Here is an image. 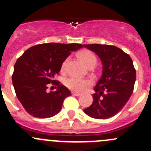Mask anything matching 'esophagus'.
Masks as SVG:
<instances>
[{
	"mask_svg": "<svg viewBox=\"0 0 151 151\" xmlns=\"http://www.w3.org/2000/svg\"><path fill=\"white\" fill-rule=\"evenodd\" d=\"M71 93H72V95L76 96H79L81 95L80 93H77V92H71Z\"/></svg>",
	"mask_w": 151,
	"mask_h": 151,
	"instance_id": "1",
	"label": "esophagus"
}]
</instances>
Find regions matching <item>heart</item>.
Here are the masks:
<instances>
[{
  "mask_svg": "<svg viewBox=\"0 0 151 151\" xmlns=\"http://www.w3.org/2000/svg\"><path fill=\"white\" fill-rule=\"evenodd\" d=\"M79 56L88 67L95 66L96 64V57L92 52L89 51V50H84V51L81 52L79 54ZM68 61H69V58H67L63 62L61 66L62 71H65L66 70ZM65 85L68 89L71 90V91H76V92H83L91 85V82L88 80H85V79L80 78V77H75V76H71L65 80Z\"/></svg>",
  "mask_w": 151,
  "mask_h": 151,
  "instance_id": "heart-1",
  "label": "heart"
}]
</instances>
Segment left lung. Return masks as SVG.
<instances>
[{"mask_svg": "<svg viewBox=\"0 0 151 151\" xmlns=\"http://www.w3.org/2000/svg\"><path fill=\"white\" fill-rule=\"evenodd\" d=\"M101 58L102 75L94 87L92 104L84 109L90 117L107 119L116 115L129 101L136 80V70L127 53L112 45H84Z\"/></svg>", "mask_w": 151, "mask_h": 151, "instance_id": "8db88e82", "label": "left lung"}]
</instances>
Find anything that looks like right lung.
<instances>
[{"instance_id":"right-lung-1","label":"right lung","mask_w":151,"mask_h":151,"mask_svg":"<svg viewBox=\"0 0 151 151\" xmlns=\"http://www.w3.org/2000/svg\"><path fill=\"white\" fill-rule=\"evenodd\" d=\"M83 47L75 43L41 44L30 47L17 60L12 83L17 97L28 113L47 118L60 112L71 92L54 78L71 52ZM50 83L57 86V91L47 92Z\"/></svg>"}]
</instances>
